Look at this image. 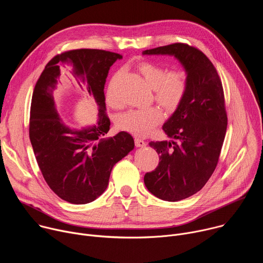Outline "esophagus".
I'll list each match as a JSON object with an SVG mask.
<instances>
[{
	"label": "esophagus",
	"instance_id": "esophagus-1",
	"mask_svg": "<svg viewBox=\"0 0 263 263\" xmlns=\"http://www.w3.org/2000/svg\"><path fill=\"white\" fill-rule=\"evenodd\" d=\"M135 145L137 147H143L145 146V141L142 140L141 138H135Z\"/></svg>",
	"mask_w": 263,
	"mask_h": 263
}]
</instances>
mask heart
Segmentation results:
<instances>
[{
	"mask_svg": "<svg viewBox=\"0 0 263 263\" xmlns=\"http://www.w3.org/2000/svg\"><path fill=\"white\" fill-rule=\"evenodd\" d=\"M139 71L147 85L154 90L155 101L167 112L177 110L189 89V77L186 72L182 70L170 71L164 66L147 62L139 65ZM114 82L115 79L110 82L107 89V103L112 108H120L122 104L116 97ZM161 121V111L156 107H149L125 112L119 117L118 125L121 129L134 135L144 136Z\"/></svg>",
	"mask_w": 263,
	"mask_h": 263,
	"instance_id": "b5f03b06",
	"label": "heart"
}]
</instances>
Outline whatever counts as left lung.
I'll use <instances>...</instances> for the list:
<instances>
[{"instance_id": "left-lung-1", "label": "left lung", "mask_w": 263, "mask_h": 263, "mask_svg": "<svg viewBox=\"0 0 263 263\" xmlns=\"http://www.w3.org/2000/svg\"><path fill=\"white\" fill-rule=\"evenodd\" d=\"M142 55L174 56L189 77L183 102L162 126L172 140L148 142L160 161L143 179L155 197L177 202L201 191L216 167L228 123L222 85L206 55L189 45L173 44Z\"/></svg>"}]
</instances>
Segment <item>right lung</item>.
Returning <instances> with one entry per match:
<instances>
[{
    "instance_id": "right-lung-1",
    "label": "right lung",
    "mask_w": 263,
    "mask_h": 263,
    "mask_svg": "<svg viewBox=\"0 0 263 263\" xmlns=\"http://www.w3.org/2000/svg\"><path fill=\"white\" fill-rule=\"evenodd\" d=\"M122 58L120 54L103 50L68 51L46 65L35 85L30 112L31 144L50 189L68 203L82 205L98 199L107 189L115 164L134 148L133 137L125 131L104 137L110 129L105 112L106 78L110 66ZM60 65L74 67L87 94L97 103L96 125L74 129L60 118L51 92Z\"/></svg>"
}]
</instances>
